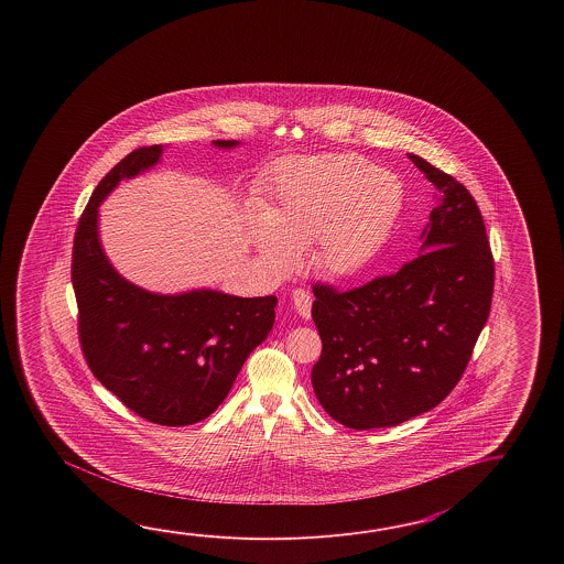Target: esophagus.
<instances>
[{
  "mask_svg": "<svg viewBox=\"0 0 564 564\" xmlns=\"http://www.w3.org/2000/svg\"><path fill=\"white\" fill-rule=\"evenodd\" d=\"M292 304H294V308H296V312H299L300 316L302 318H311L312 314V296L306 292V290H302V288H299V290H294L292 292Z\"/></svg>",
  "mask_w": 564,
  "mask_h": 564,
  "instance_id": "1",
  "label": "esophagus"
}]
</instances>
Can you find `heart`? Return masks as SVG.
<instances>
[{"label": "heart", "instance_id": "obj_1", "mask_svg": "<svg viewBox=\"0 0 564 564\" xmlns=\"http://www.w3.org/2000/svg\"><path fill=\"white\" fill-rule=\"evenodd\" d=\"M403 205L395 173L357 155L304 156L278 167L248 216V240L274 274H288L311 243V265L326 278L360 274L379 253Z\"/></svg>", "mask_w": 564, "mask_h": 564}]
</instances>
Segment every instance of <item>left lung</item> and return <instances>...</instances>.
Masks as SVG:
<instances>
[{
	"instance_id": "left-lung-1",
	"label": "left lung",
	"mask_w": 564,
	"mask_h": 564,
	"mask_svg": "<svg viewBox=\"0 0 564 564\" xmlns=\"http://www.w3.org/2000/svg\"><path fill=\"white\" fill-rule=\"evenodd\" d=\"M409 159L437 189L421 256L348 292L314 284L323 355L312 387L333 420L360 432L440 405L490 314L494 258L476 199L425 159Z\"/></svg>"
}]
</instances>
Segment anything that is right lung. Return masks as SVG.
<instances>
[{"label": "right lung", "mask_w": 564, "mask_h": 564, "mask_svg": "<svg viewBox=\"0 0 564 564\" xmlns=\"http://www.w3.org/2000/svg\"><path fill=\"white\" fill-rule=\"evenodd\" d=\"M161 155V144L134 149L96 185L74 236L73 286L80 347L96 379L143 420L183 427L224 403L243 362L272 330L278 299L212 288L156 294L115 270L98 236V207L120 181L155 167Z\"/></svg>", "instance_id": "1"}]
</instances>
